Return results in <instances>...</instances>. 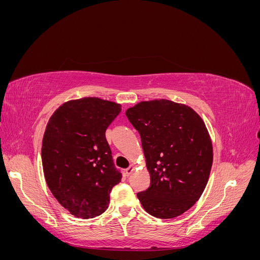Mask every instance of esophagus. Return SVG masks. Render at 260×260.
Returning <instances> with one entry per match:
<instances>
[{"mask_svg": "<svg viewBox=\"0 0 260 260\" xmlns=\"http://www.w3.org/2000/svg\"><path fill=\"white\" fill-rule=\"evenodd\" d=\"M135 169H136V166H135V165H130V167L125 169V175H127V176L129 177V176L132 174L133 170H135Z\"/></svg>", "mask_w": 260, "mask_h": 260, "instance_id": "34e87169", "label": "esophagus"}]
</instances>
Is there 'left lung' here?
I'll return each mask as SVG.
<instances>
[{"label":"left lung","instance_id":"left-lung-1","mask_svg":"<svg viewBox=\"0 0 260 260\" xmlns=\"http://www.w3.org/2000/svg\"><path fill=\"white\" fill-rule=\"evenodd\" d=\"M141 137L151 185L138 193L156 218L182 215L199 201L212 166V143L202 117L169 100L143 101L125 112Z\"/></svg>","mask_w":260,"mask_h":260}]
</instances>
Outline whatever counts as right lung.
<instances>
[{"label":"right lung","instance_id":"add662e5","mask_svg":"<svg viewBox=\"0 0 260 260\" xmlns=\"http://www.w3.org/2000/svg\"><path fill=\"white\" fill-rule=\"evenodd\" d=\"M121 105L99 98L70 100L53 113L42 140V166L50 191L77 218L107 209L109 193L121 181L105 131Z\"/></svg>","mask_w":260,"mask_h":260}]
</instances>
